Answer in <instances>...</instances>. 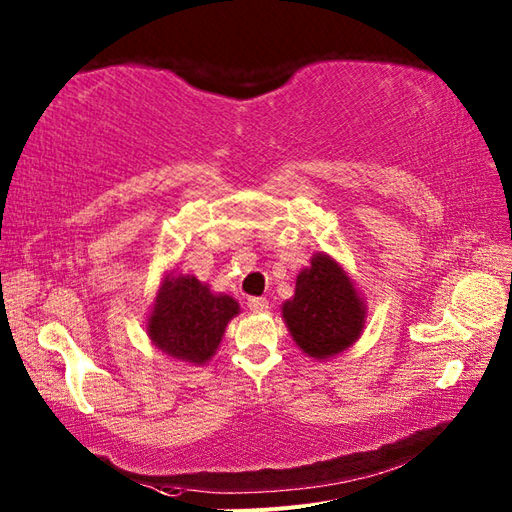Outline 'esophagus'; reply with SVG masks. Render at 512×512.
I'll list each match as a JSON object with an SVG mask.
<instances>
[{"label":"esophagus","instance_id":"1","mask_svg":"<svg viewBox=\"0 0 512 512\" xmlns=\"http://www.w3.org/2000/svg\"><path fill=\"white\" fill-rule=\"evenodd\" d=\"M246 305H248V310H253V312H264V310H268V301L261 299V296H248Z\"/></svg>","mask_w":512,"mask_h":512}]
</instances>
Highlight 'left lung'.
<instances>
[{
    "instance_id": "obj_1",
    "label": "left lung",
    "mask_w": 512,
    "mask_h": 512,
    "mask_svg": "<svg viewBox=\"0 0 512 512\" xmlns=\"http://www.w3.org/2000/svg\"><path fill=\"white\" fill-rule=\"evenodd\" d=\"M364 303L334 259L314 255L296 277L294 299L283 303V318L299 347L316 360L344 351L364 327Z\"/></svg>"
}]
</instances>
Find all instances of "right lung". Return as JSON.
Returning a JSON list of instances; mask_svg holds the SVG:
<instances>
[{
    "label": "right lung",
    "instance_id": "obj_1",
    "mask_svg": "<svg viewBox=\"0 0 512 512\" xmlns=\"http://www.w3.org/2000/svg\"><path fill=\"white\" fill-rule=\"evenodd\" d=\"M237 312L240 305L231 296L211 294L196 277L172 275L163 281L154 301L148 334L163 353L202 364L216 353Z\"/></svg>",
    "mask_w": 512,
    "mask_h": 512
}]
</instances>
